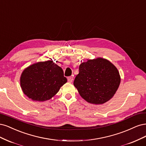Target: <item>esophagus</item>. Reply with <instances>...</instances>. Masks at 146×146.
Returning <instances> with one entry per match:
<instances>
[{
  "label": "esophagus",
  "instance_id": "esophagus-1",
  "mask_svg": "<svg viewBox=\"0 0 146 146\" xmlns=\"http://www.w3.org/2000/svg\"><path fill=\"white\" fill-rule=\"evenodd\" d=\"M67 80H68V82H72L73 81V76H69V77H68Z\"/></svg>",
  "mask_w": 146,
  "mask_h": 146
}]
</instances>
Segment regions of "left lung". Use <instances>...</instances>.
I'll use <instances>...</instances> for the list:
<instances>
[{
	"label": "left lung",
	"instance_id": "left-lung-1",
	"mask_svg": "<svg viewBox=\"0 0 146 146\" xmlns=\"http://www.w3.org/2000/svg\"><path fill=\"white\" fill-rule=\"evenodd\" d=\"M73 84L81 96L91 104H102L113 96L121 78L118 70L110 61L102 58L81 64Z\"/></svg>",
	"mask_w": 146,
	"mask_h": 146
}]
</instances>
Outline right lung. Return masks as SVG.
<instances>
[{
  "mask_svg": "<svg viewBox=\"0 0 146 146\" xmlns=\"http://www.w3.org/2000/svg\"><path fill=\"white\" fill-rule=\"evenodd\" d=\"M67 82L62 69L52 60L33 64L23 70L21 86L23 93L32 100H48Z\"/></svg>",
  "mask_w": 146,
  "mask_h": 146,
  "instance_id": "obj_1",
  "label": "right lung"
}]
</instances>
